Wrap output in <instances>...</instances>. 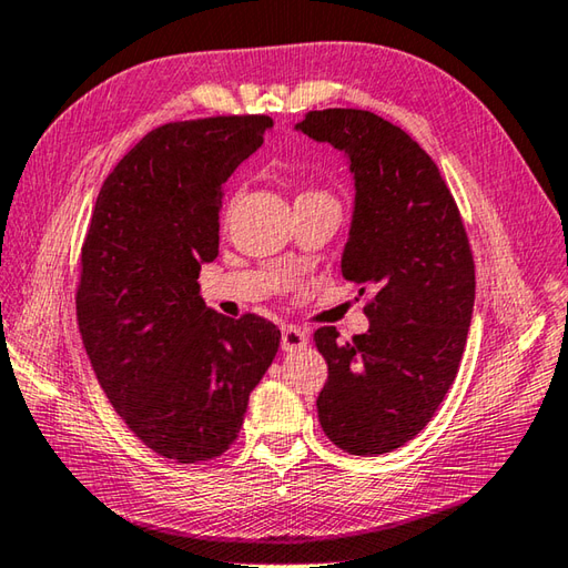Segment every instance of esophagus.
Listing matches in <instances>:
<instances>
[{
  "label": "esophagus",
  "instance_id": "34e87169",
  "mask_svg": "<svg viewBox=\"0 0 568 568\" xmlns=\"http://www.w3.org/2000/svg\"><path fill=\"white\" fill-rule=\"evenodd\" d=\"M307 342H310V337H307V332H305V329H300V327H295V325H287V327H283L281 344H283V349H285V352L303 349V347H307Z\"/></svg>",
  "mask_w": 568,
  "mask_h": 568
}]
</instances>
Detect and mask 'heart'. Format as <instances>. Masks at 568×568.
I'll return each mask as SVG.
<instances>
[{"label": "heart", "instance_id": "1", "mask_svg": "<svg viewBox=\"0 0 568 568\" xmlns=\"http://www.w3.org/2000/svg\"><path fill=\"white\" fill-rule=\"evenodd\" d=\"M303 196H327L325 192H307V194H303Z\"/></svg>", "mask_w": 568, "mask_h": 568}]
</instances>
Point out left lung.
Returning a JSON list of instances; mask_svg holds the SVG:
<instances>
[{
	"instance_id": "1",
	"label": "left lung",
	"mask_w": 568,
	"mask_h": 568,
	"mask_svg": "<svg viewBox=\"0 0 568 568\" xmlns=\"http://www.w3.org/2000/svg\"><path fill=\"white\" fill-rule=\"evenodd\" d=\"M297 130L349 158L357 196L342 275L372 291L364 335L315 332L327 362L320 426L352 455L392 453L426 428L458 374L475 303L468 233L436 162L402 128L327 108Z\"/></svg>"
}]
</instances>
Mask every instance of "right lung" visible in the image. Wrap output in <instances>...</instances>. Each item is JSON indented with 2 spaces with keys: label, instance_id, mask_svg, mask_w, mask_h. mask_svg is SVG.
Listing matches in <instances>:
<instances>
[{
  "label": "right lung",
  "instance_id": "1",
  "mask_svg": "<svg viewBox=\"0 0 568 568\" xmlns=\"http://www.w3.org/2000/svg\"><path fill=\"white\" fill-rule=\"evenodd\" d=\"M271 125L216 115L154 128L108 174L88 224L75 291L88 359L128 428L176 463L231 448L281 347L273 322L214 313L196 283L219 255L224 184Z\"/></svg>",
  "mask_w": 568,
  "mask_h": 568
}]
</instances>
